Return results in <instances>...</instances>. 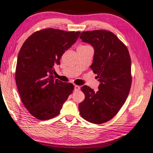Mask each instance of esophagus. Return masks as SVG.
Masks as SVG:
<instances>
[{"label": "esophagus", "instance_id": "esophagus-1", "mask_svg": "<svg viewBox=\"0 0 153 153\" xmlns=\"http://www.w3.org/2000/svg\"><path fill=\"white\" fill-rule=\"evenodd\" d=\"M79 89H80V86H77V85H75V90L77 91H79Z\"/></svg>", "mask_w": 153, "mask_h": 153}]
</instances>
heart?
I'll return each mask as SVG.
<instances>
[{
	"label": "heart",
	"instance_id": "b5f03b06",
	"mask_svg": "<svg viewBox=\"0 0 153 153\" xmlns=\"http://www.w3.org/2000/svg\"><path fill=\"white\" fill-rule=\"evenodd\" d=\"M80 47H85V46H80Z\"/></svg>",
	"mask_w": 153,
	"mask_h": 153
}]
</instances>
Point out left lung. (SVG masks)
<instances>
[{
    "instance_id": "8db88e82",
    "label": "left lung",
    "mask_w": 153,
    "mask_h": 153,
    "mask_svg": "<svg viewBox=\"0 0 153 153\" xmlns=\"http://www.w3.org/2000/svg\"><path fill=\"white\" fill-rule=\"evenodd\" d=\"M79 38L94 48L91 68L100 82L94 91L83 86L85 99L79 104L82 117L93 124L111 120L126 102L132 83L128 50L113 33L106 30L83 31Z\"/></svg>"
}]
</instances>
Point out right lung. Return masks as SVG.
I'll use <instances>...</instances> for the list:
<instances>
[{
  "mask_svg": "<svg viewBox=\"0 0 153 153\" xmlns=\"http://www.w3.org/2000/svg\"><path fill=\"white\" fill-rule=\"evenodd\" d=\"M79 31L53 28L36 31L25 41L18 53L16 82L22 104L34 117H56L74 91L71 83L55 79L54 66L76 42Z\"/></svg>",
  "mask_w": 153,
  "mask_h": 153,
  "instance_id": "add662e5",
  "label": "right lung"
}]
</instances>
